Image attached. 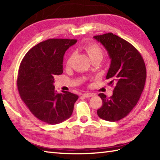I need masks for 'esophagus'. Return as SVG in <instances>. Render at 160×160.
<instances>
[{"mask_svg": "<svg viewBox=\"0 0 160 160\" xmlns=\"http://www.w3.org/2000/svg\"><path fill=\"white\" fill-rule=\"evenodd\" d=\"M82 96H84V97H85V98H91V97H92V96H93V93H84V94L82 95Z\"/></svg>", "mask_w": 160, "mask_h": 160, "instance_id": "1", "label": "esophagus"}]
</instances>
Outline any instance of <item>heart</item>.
Segmentation results:
<instances>
[{"label":"heart","instance_id":"heart-1","mask_svg":"<svg viewBox=\"0 0 160 160\" xmlns=\"http://www.w3.org/2000/svg\"><path fill=\"white\" fill-rule=\"evenodd\" d=\"M83 49L85 50V52L87 53L88 55H89V58L91 60H96V59H99L101 60L103 56V52L102 49L100 48V46L95 43H87L84 45ZM73 56L70 55L68 58L66 62V64L67 67H69L71 65V61H72Z\"/></svg>","mask_w":160,"mask_h":160}]
</instances>
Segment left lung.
Here are the masks:
<instances>
[{
    "instance_id": "8db88e82",
    "label": "left lung",
    "mask_w": 160,
    "mask_h": 160,
    "mask_svg": "<svg viewBox=\"0 0 160 160\" xmlns=\"http://www.w3.org/2000/svg\"><path fill=\"white\" fill-rule=\"evenodd\" d=\"M93 38L107 51L111 60L106 78L115 85L113 95L99 96L102 106L97 111L101 119L109 122L121 120L130 113L140 99L147 78L144 61L140 52L127 40L112 33Z\"/></svg>"
}]
</instances>
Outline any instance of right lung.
<instances>
[{
	"instance_id": "1",
	"label": "right lung",
	"mask_w": 160,
	"mask_h": 160,
	"mask_svg": "<svg viewBox=\"0 0 160 160\" xmlns=\"http://www.w3.org/2000/svg\"><path fill=\"white\" fill-rule=\"evenodd\" d=\"M77 40L48 39L38 43L23 58L17 79L22 100L40 120L57 124L67 120L73 113L78 95L69 91L58 93L54 78L63 73V57Z\"/></svg>"
}]
</instances>
